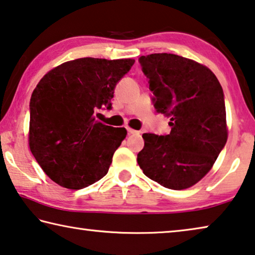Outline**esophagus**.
Masks as SVG:
<instances>
[{
  "mask_svg": "<svg viewBox=\"0 0 255 255\" xmlns=\"http://www.w3.org/2000/svg\"><path fill=\"white\" fill-rule=\"evenodd\" d=\"M127 130H128V134H139V131H135V130H133V128H127Z\"/></svg>",
  "mask_w": 255,
  "mask_h": 255,
  "instance_id": "esophagus-1",
  "label": "esophagus"
}]
</instances>
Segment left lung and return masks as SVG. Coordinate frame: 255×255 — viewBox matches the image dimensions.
Listing matches in <instances>:
<instances>
[{"mask_svg":"<svg viewBox=\"0 0 255 255\" xmlns=\"http://www.w3.org/2000/svg\"><path fill=\"white\" fill-rule=\"evenodd\" d=\"M156 112L170 119L168 134L144 133L138 164L168 189L194 186L211 170L227 142L223 90L211 70L172 53L139 58Z\"/></svg>","mask_w":255,"mask_h":255,"instance_id":"8db88e82","label":"left lung"}]
</instances>
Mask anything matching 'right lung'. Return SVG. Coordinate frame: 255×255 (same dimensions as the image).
<instances>
[{
	"label": "right lung",
	"instance_id": "right-lung-1",
	"mask_svg": "<svg viewBox=\"0 0 255 255\" xmlns=\"http://www.w3.org/2000/svg\"><path fill=\"white\" fill-rule=\"evenodd\" d=\"M133 64V59L81 58L38 82L29 103V148L52 181L82 189L107 174L127 130L97 117L99 111L112 109L116 84Z\"/></svg>",
	"mask_w": 255,
	"mask_h": 255
}]
</instances>
